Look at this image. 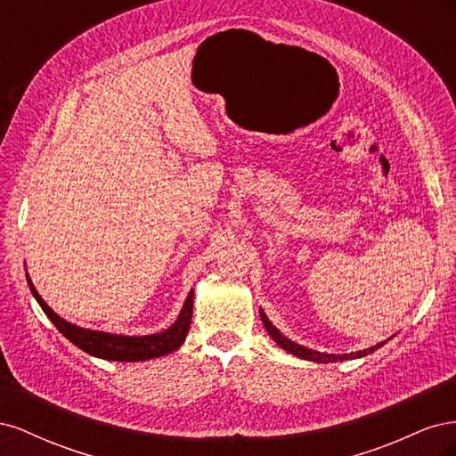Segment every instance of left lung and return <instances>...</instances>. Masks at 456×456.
<instances>
[{
	"label": "left lung",
	"instance_id": "1",
	"mask_svg": "<svg viewBox=\"0 0 456 456\" xmlns=\"http://www.w3.org/2000/svg\"><path fill=\"white\" fill-rule=\"evenodd\" d=\"M258 314H260L262 323H265V327H266V330H268V335H270L275 342H278V346L283 348V350L289 352V354H293V355L300 357V360H308V362H315V363H335V362H344V360H357V357L369 355V354H372L375 350L382 348L384 344H386V342H379V344H375V346H370V348H367V350L350 352V354H325V352H317V350L302 346V344H297V342H293V340H289L283 333H280L278 327L272 325V322L268 320V315L265 314V310H262V308L258 310ZM388 340H390V338H388Z\"/></svg>",
	"mask_w": 456,
	"mask_h": 456
}]
</instances>
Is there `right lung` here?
<instances>
[{
  "label": "right lung",
  "mask_w": 456,
  "mask_h": 456,
  "mask_svg": "<svg viewBox=\"0 0 456 456\" xmlns=\"http://www.w3.org/2000/svg\"><path fill=\"white\" fill-rule=\"evenodd\" d=\"M26 281H28L30 291L37 300L41 310L45 312V315L53 322V325L57 327L68 340L76 344L77 348L87 352L89 355L101 357V360H108V362H146V360H154V357L167 355L178 350L186 340L188 329L191 323V312H194V289H191L175 323L165 330H161V333L142 335V337L104 333V330L86 329L62 320V317L59 314H54V310L47 306V302L39 297L28 272H26Z\"/></svg>",
  "instance_id": "add662e5"
}]
</instances>
